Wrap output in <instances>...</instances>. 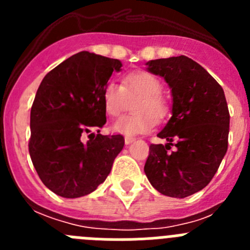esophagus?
Returning <instances> with one entry per match:
<instances>
[{
  "instance_id": "34e87169",
  "label": "esophagus",
  "mask_w": 250,
  "mask_h": 250,
  "mask_svg": "<svg viewBox=\"0 0 250 250\" xmlns=\"http://www.w3.org/2000/svg\"><path fill=\"white\" fill-rule=\"evenodd\" d=\"M132 141H135V138H132V136H125V144L129 145L131 144Z\"/></svg>"
}]
</instances>
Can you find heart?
Returning a JSON list of instances; mask_svg holds the SVG:
<instances>
[{
    "label": "heart",
    "instance_id": "1",
    "mask_svg": "<svg viewBox=\"0 0 250 250\" xmlns=\"http://www.w3.org/2000/svg\"><path fill=\"white\" fill-rule=\"evenodd\" d=\"M163 83L155 75L147 71H134L123 79V85L110 81L103 90V104L106 114L118 118L135 100L132 114L123 116L114 124V131L124 135L145 134L156 121L164 120L169 114V105L161 95Z\"/></svg>",
    "mask_w": 250,
    "mask_h": 250
}]
</instances>
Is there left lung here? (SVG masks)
I'll use <instances>...</instances> for the list:
<instances>
[{"instance_id": "1", "label": "left lung", "mask_w": 250, "mask_h": 250, "mask_svg": "<svg viewBox=\"0 0 250 250\" xmlns=\"http://www.w3.org/2000/svg\"><path fill=\"white\" fill-rule=\"evenodd\" d=\"M146 65L169 83L173 116L158 134L167 144L150 145L144 171L159 193L185 198L210 183L228 150L230 115L224 91L204 67L183 55Z\"/></svg>"}]
</instances>
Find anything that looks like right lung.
<instances>
[{"label":"right lung","instance_id":"obj_1","mask_svg":"<svg viewBox=\"0 0 250 250\" xmlns=\"http://www.w3.org/2000/svg\"><path fill=\"white\" fill-rule=\"evenodd\" d=\"M119 60L81 51L52 68L40 83L31 107L28 151L43 184L63 198L96 190L123 150V135L90 134L103 127V90ZM89 135V138H90Z\"/></svg>","mask_w":250,"mask_h":250}]
</instances>
